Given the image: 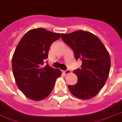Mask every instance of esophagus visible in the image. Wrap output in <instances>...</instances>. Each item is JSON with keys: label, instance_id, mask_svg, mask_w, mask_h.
<instances>
[{"label": "esophagus", "instance_id": "1", "mask_svg": "<svg viewBox=\"0 0 122 122\" xmlns=\"http://www.w3.org/2000/svg\"><path fill=\"white\" fill-rule=\"evenodd\" d=\"M63 73H65V75H68V74H69V73H71V71H70V70H66L63 71Z\"/></svg>", "mask_w": 122, "mask_h": 122}]
</instances>
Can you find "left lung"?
<instances>
[{
	"instance_id": "1",
	"label": "left lung",
	"mask_w": 122,
	"mask_h": 122,
	"mask_svg": "<svg viewBox=\"0 0 122 122\" xmlns=\"http://www.w3.org/2000/svg\"><path fill=\"white\" fill-rule=\"evenodd\" d=\"M63 41L73 50L76 60L82 65L73 73L77 83L69 85L68 89L76 97L86 100L98 94L106 82L110 71L109 52L97 36L84 30L61 34Z\"/></svg>"
}]
</instances>
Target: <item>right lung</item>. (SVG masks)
<instances>
[{
  "mask_svg": "<svg viewBox=\"0 0 122 122\" xmlns=\"http://www.w3.org/2000/svg\"><path fill=\"white\" fill-rule=\"evenodd\" d=\"M60 36L59 33L43 28L31 29L22 37L15 51L13 76L18 88L31 100L38 101L49 96L57 78L61 76L59 69L48 65L42 67L51 45Z\"/></svg>",
  "mask_w": 122,
  "mask_h": 122,
  "instance_id": "right-lung-1",
  "label": "right lung"
}]
</instances>
